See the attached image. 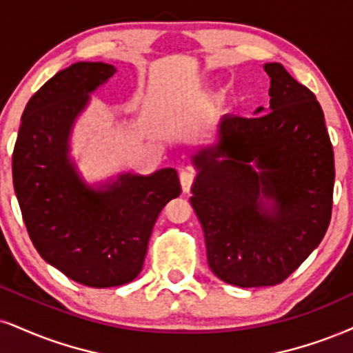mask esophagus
<instances>
[{
    "label": "esophagus",
    "instance_id": "obj_1",
    "mask_svg": "<svg viewBox=\"0 0 353 353\" xmlns=\"http://www.w3.org/2000/svg\"><path fill=\"white\" fill-rule=\"evenodd\" d=\"M193 181H194L193 172H190V170H183V172L180 173V183H181V188H183V193H190L191 186H193Z\"/></svg>",
    "mask_w": 353,
    "mask_h": 353
}]
</instances>
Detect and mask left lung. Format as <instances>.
<instances>
[{"mask_svg": "<svg viewBox=\"0 0 353 353\" xmlns=\"http://www.w3.org/2000/svg\"><path fill=\"white\" fill-rule=\"evenodd\" d=\"M270 108L224 116L216 142L191 162L190 198L208 263L241 288L275 286L323 241L332 214L334 152L314 93L281 63H265ZM272 199L265 207L259 194Z\"/></svg>", "mask_w": 353, "mask_h": 353, "instance_id": "1", "label": "left lung"}]
</instances>
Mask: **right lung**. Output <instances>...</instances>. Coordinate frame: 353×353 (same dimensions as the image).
<instances>
[{"instance_id":"1","label":"right lung","mask_w":353,"mask_h":353,"mask_svg":"<svg viewBox=\"0 0 353 353\" xmlns=\"http://www.w3.org/2000/svg\"><path fill=\"white\" fill-rule=\"evenodd\" d=\"M116 68L78 62L29 99L12 152V183L39 255L91 288L132 281L141 273L154 224L181 193L176 170L124 175L91 188L68 159L73 123Z\"/></svg>"}]
</instances>
